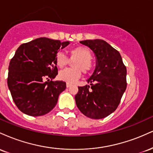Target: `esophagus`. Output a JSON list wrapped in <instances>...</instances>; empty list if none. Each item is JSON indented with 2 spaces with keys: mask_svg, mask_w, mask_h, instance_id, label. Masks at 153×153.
<instances>
[{
  "mask_svg": "<svg viewBox=\"0 0 153 153\" xmlns=\"http://www.w3.org/2000/svg\"><path fill=\"white\" fill-rule=\"evenodd\" d=\"M71 83H68V82H67V84H66V86H67V88H69V87H71Z\"/></svg>",
  "mask_w": 153,
  "mask_h": 153,
  "instance_id": "esophagus-1",
  "label": "esophagus"
}]
</instances>
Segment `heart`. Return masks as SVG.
Instances as JSON below:
<instances>
[{
	"label": "heart",
	"instance_id": "b5f03b06",
	"mask_svg": "<svg viewBox=\"0 0 153 153\" xmlns=\"http://www.w3.org/2000/svg\"><path fill=\"white\" fill-rule=\"evenodd\" d=\"M70 57L71 59H77L73 62V67L75 68H68L60 71L58 74L59 80L73 83L80 78L82 71L87 73L90 72L94 68L92 60V53L87 47L79 46L70 50ZM55 63L59 68H63L69 62V58L63 52H59L55 55Z\"/></svg>",
	"mask_w": 153,
	"mask_h": 153
}]
</instances>
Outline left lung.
I'll use <instances>...</instances> for the list:
<instances>
[{
    "label": "left lung",
    "mask_w": 153,
    "mask_h": 153,
    "mask_svg": "<svg viewBox=\"0 0 153 153\" xmlns=\"http://www.w3.org/2000/svg\"><path fill=\"white\" fill-rule=\"evenodd\" d=\"M94 51L97 65L91 85L78 87L75 99L79 110L91 119L106 117L118 107L127 88V68L117 50L102 39L80 42Z\"/></svg>",
    "instance_id": "obj_1"
}]
</instances>
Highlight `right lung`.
Listing matches in <instances>:
<instances>
[{
    "mask_svg": "<svg viewBox=\"0 0 153 153\" xmlns=\"http://www.w3.org/2000/svg\"><path fill=\"white\" fill-rule=\"evenodd\" d=\"M69 42L41 37L21 45L8 67L7 82L12 99L21 111L31 117L45 115L56 106L66 88L57 75L55 55Z\"/></svg>",
    "mask_w": 153,
    "mask_h": 153,
    "instance_id": "obj_1",
    "label": "right lung"
}]
</instances>
